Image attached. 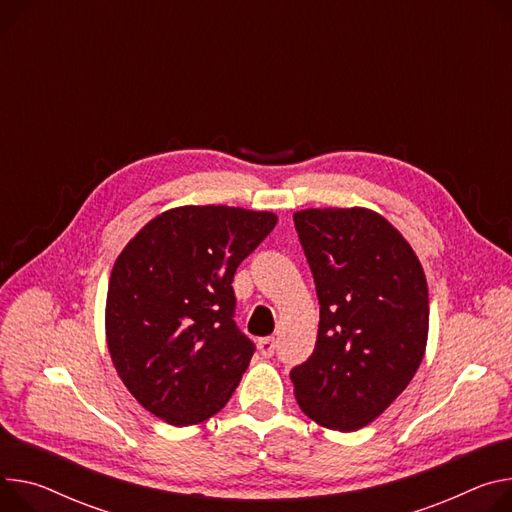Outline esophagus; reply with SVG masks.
<instances>
[{
  "instance_id": "34e87169",
  "label": "esophagus",
  "mask_w": 512,
  "mask_h": 512,
  "mask_svg": "<svg viewBox=\"0 0 512 512\" xmlns=\"http://www.w3.org/2000/svg\"><path fill=\"white\" fill-rule=\"evenodd\" d=\"M257 347H259V353H261L263 357H271V355L275 353V339H273V337H265V339H259Z\"/></svg>"
}]
</instances>
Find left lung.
<instances>
[{"mask_svg":"<svg viewBox=\"0 0 512 512\" xmlns=\"http://www.w3.org/2000/svg\"><path fill=\"white\" fill-rule=\"evenodd\" d=\"M320 304L312 355L290 371L300 408L357 431L410 384L429 333V290L412 247L365 208L294 214Z\"/></svg>","mask_w":512,"mask_h":512,"instance_id":"obj_1","label":"left lung"}]
</instances>
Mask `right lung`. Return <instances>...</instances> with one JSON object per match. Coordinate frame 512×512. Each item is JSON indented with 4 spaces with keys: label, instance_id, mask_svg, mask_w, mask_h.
<instances>
[{
    "label": "right lung",
    "instance_id": "right-lung-1",
    "mask_svg": "<svg viewBox=\"0 0 512 512\" xmlns=\"http://www.w3.org/2000/svg\"><path fill=\"white\" fill-rule=\"evenodd\" d=\"M277 222L271 212L183 206L118 255L106 337L120 380L169 425H198L239 386L255 343L235 322L232 277Z\"/></svg>",
    "mask_w": 512,
    "mask_h": 512
}]
</instances>
